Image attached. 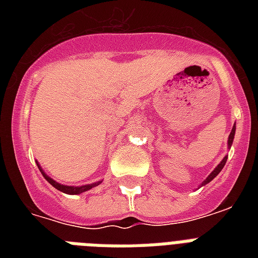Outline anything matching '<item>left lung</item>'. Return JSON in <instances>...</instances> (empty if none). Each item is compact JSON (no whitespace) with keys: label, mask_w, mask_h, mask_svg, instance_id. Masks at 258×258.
<instances>
[{"label":"left lung","mask_w":258,"mask_h":258,"mask_svg":"<svg viewBox=\"0 0 258 258\" xmlns=\"http://www.w3.org/2000/svg\"><path fill=\"white\" fill-rule=\"evenodd\" d=\"M234 134H236V124L233 125L232 131H230V134H229V139H228V147H229V149H230V147H232V145H233V139H234ZM226 161H228V155H226V157H225L224 159H222V161L220 162V165L217 166L216 169H214L212 172H210V175H209L208 178H206V179H205L204 182L201 183V186H205V184H208L209 182H210V180L214 179V178H216V176L218 175V174H220L221 170L224 169V166H225V163H226Z\"/></svg>","instance_id":"left-lung-1"}]
</instances>
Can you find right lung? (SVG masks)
I'll return each mask as SVG.
<instances>
[{"mask_svg":"<svg viewBox=\"0 0 258 258\" xmlns=\"http://www.w3.org/2000/svg\"><path fill=\"white\" fill-rule=\"evenodd\" d=\"M37 166H38V169H40V171H41L42 176H44V178H45V179L48 180V182H49L54 188H57V190L66 192V194H71V196H78V194H82V192L84 191H88V190L96 187V186H99V184L101 183V180H97V182H93V183L82 184V186H67V184L58 183V182H56L54 179H52L49 175H46V172L42 170L41 166L38 165V162H37Z\"/></svg>","mask_w":258,"mask_h":258,"instance_id":"add662e5","label":"right lung"}]
</instances>
